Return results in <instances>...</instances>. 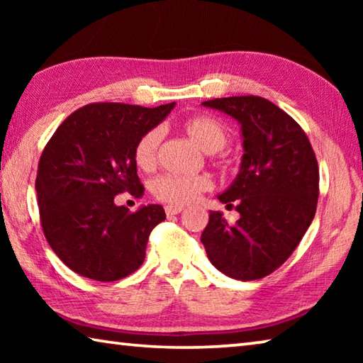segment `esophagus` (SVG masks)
<instances>
[{"mask_svg":"<svg viewBox=\"0 0 363 363\" xmlns=\"http://www.w3.org/2000/svg\"><path fill=\"white\" fill-rule=\"evenodd\" d=\"M184 210L182 206H177V205H168L164 208V211H167L168 216H174V214H179Z\"/></svg>","mask_w":363,"mask_h":363,"instance_id":"esophagus-1","label":"esophagus"}]
</instances>
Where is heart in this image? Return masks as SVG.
<instances>
[{"label":"heart","instance_id":"obj_1","mask_svg":"<svg viewBox=\"0 0 363 363\" xmlns=\"http://www.w3.org/2000/svg\"><path fill=\"white\" fill-rule=\"evenodd\" d=\"M182 130L194 143L205 152L213 153L224 149L229 140V131L223 121L211 115H194L182 121ZM162 130L152 128L139 138L134 147V162L144 171H150L157 167L158 149L162 143ZM213 187V182L206 174L195 176H174L164 174L152 182V194L157 200L168 205H187L196 200L200 194Z\"/></svg>","mask_w":363,"mask_h":363}]
</instances>
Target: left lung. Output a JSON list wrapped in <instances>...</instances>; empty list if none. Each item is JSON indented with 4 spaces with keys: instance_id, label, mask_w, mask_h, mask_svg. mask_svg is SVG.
Masks as SVG:
<instances>
[{
    "instance_id": "1",
    "label": "left lung",
    "mask_w": 363,
    "mask_h": 363,
    "mask_svg": "<svg viewBox=\"0 0 363 363\" xmlns=\"http://www.w3.org/2000/svg\"><path fill=\"white\" fill-rule=\"evenodd\" d=\"M242 125V167L218 199L235 208L229 224L210 211L201 233L208 259L227 277L257 280L277 270L315 216L318 163L306 133L290 115L259 96L205 101Z\"/></svg>"
}]
</instances>
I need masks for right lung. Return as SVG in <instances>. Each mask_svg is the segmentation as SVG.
Masks as SVG:
<instances>
[{
	"label": "right lung",
	"mask_w": 363,
	"mask_h": 363,
	"mask_svg": "<svg viewBox=\"0 0 363 363\" xmlns=\"http://www.w3.org/2000/svg\"><path fill=\"white\" fill-rule=\"evenodd\" d=\"M173 107L88 104L48 140L35 182L40 220L49 247L73 272L115 281L144 262L150 232L167 214L160 205L131 213L115 196L144 194L134 147Z\"/></svg>",
	"instance_id": "right-lung-1"
}]
</instances>
